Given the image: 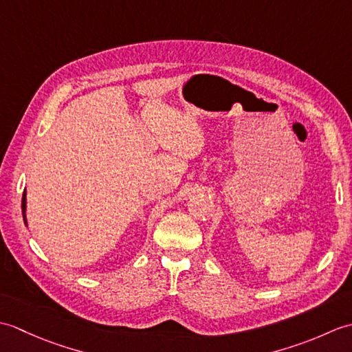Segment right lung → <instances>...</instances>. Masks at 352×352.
I'll return each mask as SVG.
<instances>
[{
    "label": "right lung",
    "mask_w": 352,
    "mask_h": 352,
    "mask_svg": "<svg viewBox=\"0 0 352 352\" xmlns=\"http://www.w3.org/2000/svg\"><path fill=\"white\" fill-rule=\"evenodd\" d=\"M25 210H27V192L24 190V195H22V216H24V223L28 227L27 223V214H25Z\"/></svg>",
    "instance_id": "add662e5"
}]
</instances>
